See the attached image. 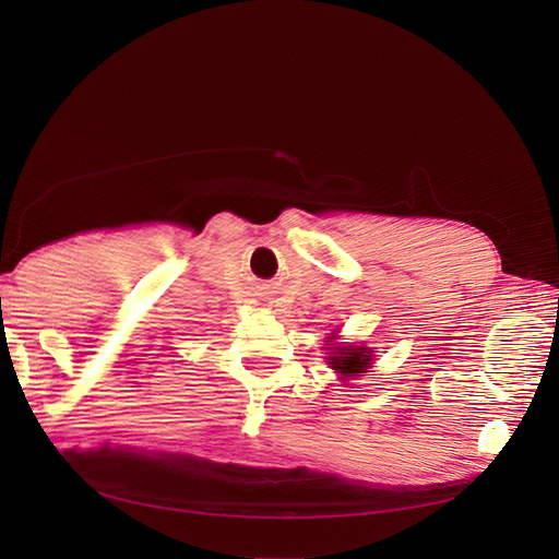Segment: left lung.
Listing matches in <instances>:
<instances>
[{
  "instance_id": "obj_1",
  "label": "left lung",
  "mask_w": 559,
  "mask_h": 559,
  "mask_svg": "<svg viewBox=\"0 0 559 559\" xmlns=\"http://www.w3.org/2000/svg\"><path fill=\"white\" fill-rule=\"evenodd\" d=\"M337 335H333L335 341ZM329 364L335 370V373H341L343 380H352L361 373H368V366L373 364V349L364 347V345H345V343H335L329 347Z\"/></svg>"
}]
</instances>
